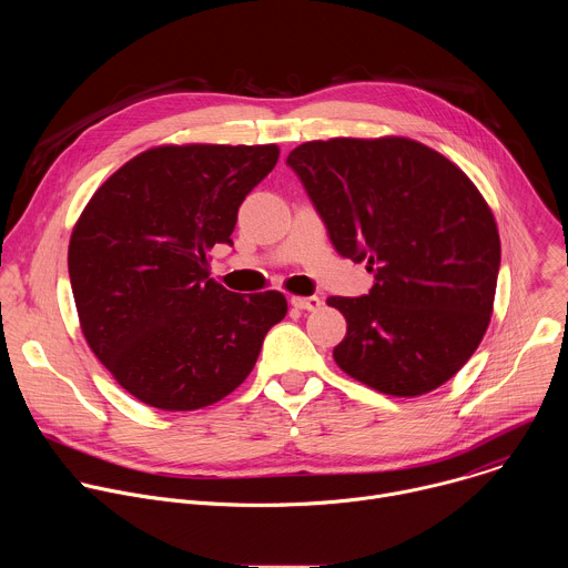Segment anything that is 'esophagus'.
<instances>
[{
  "label": "esophagus",
  "mask_w": 568,
  "mask_h": 568,
  "mask_svg": "<svg viewBox=\"0 0 568 568\" xmlns=\"http://www.w3.org/2000/svg\"><path fill=\"white\" fill-rule=\"evenodd\" d=\"M290 303L296 310H305V312H314V310L321 307V298L318 296H292Z\"/></svg>",
  "instance_id": "obj_1"
}]
</instances>
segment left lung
I'll return each mask as SVG.
<instances>
[{"instance_id":"8db88e82","label":"left lung","mask_w":568,"mask_h":568,"mask_svg":"<svg viewBox=\"0 0 568 568\" xmlns=\"http://www.w3.org/2000/svg\"><path fill=\"white\" fill-rule=\"evenodd\" d=\"M339 256L368 263L337 366L397 397L454 377L488 331L501 245L495 215L440 152L402 136L307 141L287 154Z\"/></svg>"}]
</instances>
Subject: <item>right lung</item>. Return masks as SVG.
I'll list each match as a JSON object with an SVG mask.
<instances>
[{"label": "right lung", "instance_id": "1", "mask_svg": "<svg viewBox=\"0 0 568 568\" xmlns=\"http://www.w3.org/2000/svg\"><path fill=\"white\" fill-rule=\"evenodd\" d=\"M272 145H161L121 166L69 242L80 328L114 379L164 412L209 407L252 373L287 314L281 292L235 294L209 278L237 209L276 166Z\"/></svg>", "mask_w": 568, "mask_h": 568}]
</instances>
